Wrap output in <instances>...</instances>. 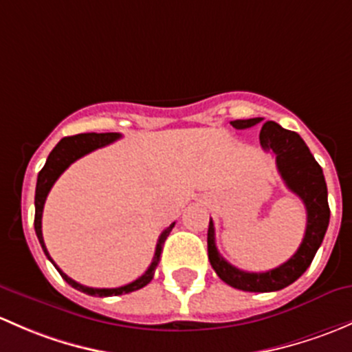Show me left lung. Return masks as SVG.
Here are the masks:
<instances>
[{
  "label": "left lung",
  "instance_id": "1",
  "mask_svg": "<svg viewBox=\"0 0 352 352\" xmlns=\"http://www.w3.org/2000/svg\"><path fill=\"white\" fill-rule=\"evenodd\" d=\"M261 122L263 118L257 117L248 118V120H234L230 122V125L234 129L244 130ZM259 142L264 151L273 152L276 157V168L285 184L303 201L307 208V229L298 251L274 270L266 271V273H249V271L232 266L217 251L212 219H210L206 242H208L210 264L220 280L244 292L266 293L286 288L305 273L324 241L329 219H331V210H329L327 184H325L324 173L298 133L283 129L276 122H266L261 129Z\"/></svg>",
  "mask_w": 352,
  "mask_h": 352
}]
</instances>
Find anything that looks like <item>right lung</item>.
Masks as SVG:
<instances>
[{
  "label": "right lung",
  "mask_w": 352,
  "mask_h": 352,
  "mask_svg": "<svg viewBox=\"0 0 352 352\" xmlns=\"http://www.w3.org/2000/svg\"><path fill=\"white\" fill-rule=\"evenodd\" d=\"M117 139H120V133L117 132H107V133H79V135H72V137H64L56 147H54L52 152L47 157L45 166L42 168V171L38 173L37 177V188H35V234H37L38 242H41L43 252L45 256L49 257V251H47L45 244H43V235H42V212H43V205H45L47 195H49L50 188L54 186V183L57 181V177L63 175L64 171L72 164L74 161H78L79 157L82 155L89 154V152L100 149V147L108 146V144L115 142ZM175 227V222L168 227L161 235H159L157 245H155V252H154V259H152L151 266L147 267L146 273L142 274L140 278H137L135 281L132 283L125 285V286H118V288H89V286L79 285L76 283L74 280L67 276L66 273L57 267V264L50 259V263L57 267V271L60 273V276L66 280V283H69L72 288L79 289V292L86 293V295L91 296H117V295H123V293H130L135 292V289L144 288L147 283H151L152 276H154V271L157 267L159 261H161V252H162V245H164L166 239H168L169 232L173 230Z\"/></svg>",
  "instance_id": "obj_1"
}]
</instances>
